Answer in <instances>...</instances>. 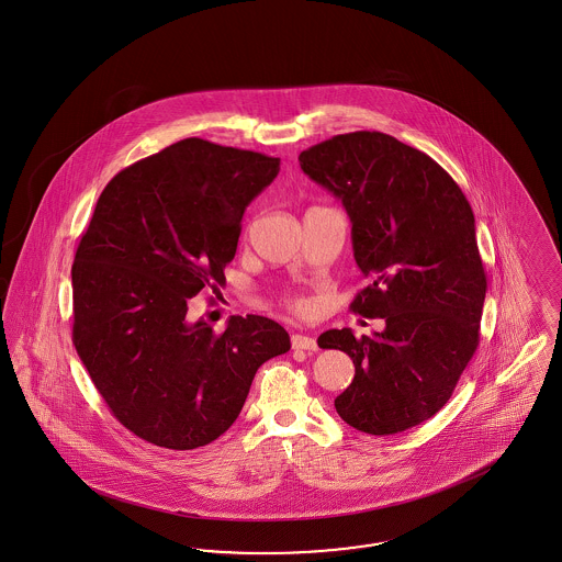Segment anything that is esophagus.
Listing matches in <instances>:
<instances>
[{"label": "esophagus", "instance_id": "esophagus-1", "mask_svg": "<svg viewBox=\"0 0 562 562\" xmlns=\"http://www.w3.org/2000/svg\"><path fill=\"white\" fill-rule=\"evenodd\" d=\"M290 344H292L294 350H308V352L317 350V340L311 338V336H303V334H294L290 338Z\"/></svg>", "mask_w": 562, "mask_h": 562}]
</instances>
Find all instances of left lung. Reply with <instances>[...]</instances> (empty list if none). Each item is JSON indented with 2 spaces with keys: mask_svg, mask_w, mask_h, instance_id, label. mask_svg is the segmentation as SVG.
Segmentation results:
<instances>
[{
  "mask_svg": "<svg viewBox=\"0 0 562 562\" xmlns=\"http://www.w3.org/2000/svg\"><path fill=\"white\" fill-rule=\"evenodd\" d=\"M352 222V249L369 286L350 308L385 319L357 338L329 329L322 348L355 362L334 402L341 420L376 437L420 425L447 404L476 352L486 273L476 222L460 186L428 154L381 132L325 139L299 156Z\"/></svg>",
  "mask_w": 562,
  "mask_h": 562,
  "instance_id": "left-lung-1",
  "label": "left lung"
}]
</instances>
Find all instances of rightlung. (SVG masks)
I'll return each instance as SVG.
<instances>
[{
  "label": "right lung",
  "mask_w": 562,
  "mask_h": 562,
  "mask_svg": "<svg viewBox=\"0 0 562 562\" xmlns=\"http://www.w3.org/2000/svg\"><path fill=\"white\" fill-rule=\"evenodd\" d=\"M280 158L188 137L102 189L71 266L74 346L121 425L167 449H195L237 420L257 369L290 350L268 317L222 334L189 317L218 292L247 205Z\"/></svg>",
  "instance_id": "1"
}]
</instances>
